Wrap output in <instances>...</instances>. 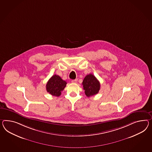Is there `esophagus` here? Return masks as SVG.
Returning <instances> with one entry per match:
<instances>
[{
    "label": "esophagus",
    "mask_w": 152,
    "mask_h": 152,
    "mask_svg": "<svg viewBox=\"0 0 152 152\" xmlns=\"http://www.w3.org/2000/svg\"><path fill=\"white\" fill-rule=\"evenodd\" d=\"M77 81H78V79H74V80H72V83H77Z\"/></svg>",
    "instance_id": "obj_1"
}]
</instances>
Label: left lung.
<instances>
[{
  "label": "left lung",
  "instance_id": "left-lung-1",
  "mask_svg": "<svg viewBox=\"0 0 152 152\" xmlns=\"http://www.w3.org/2000/svg\"><path fill=\"white\" fill-rule=\"evenodd\" d=\"M82 84L85 94L88 97L97 94L100 89V82L93 74L87 75L84 79Z\"/></svg>",
  "mask_w": 152,
  "mask_h": 152
}]
</instances>
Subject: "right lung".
<instances>
[{
	"instance_id": "add662e5",
	"label": "right lung",
	"mask_w": 152,
	"mask_h": 152,
	"mask_svg": "<svg viewBox=\"0 0 152 152\" xmlns=\"http://www.w3.org/2000/svg\"><path fill=\"white\" fill-rule=\"evenodd\" d=\"M66 82L62 79L58 75H53L46 84V90L48 93L53 96H59L61 92L66 86Z\"/></svg>"
}]
</instances>
